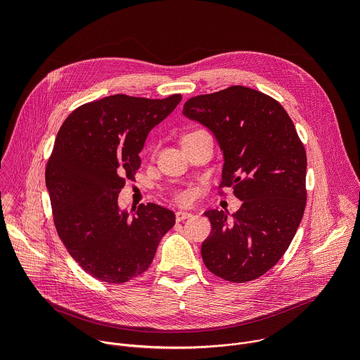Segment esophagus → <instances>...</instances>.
Returning <instances> with one entry per match:
<instances>
[{"instance_id": "esophagus-1", "label": "esophagus", "mask_w": 360, "mask_h": 360, "mask_svg": "<svg viewBox=\"0 0 360 360\" xmlns=\"http://www.w3.org/2000/svg\"><path fill=\"white\" fill-rule=\"evenodd\" d=\"M191 217H192V214H191V212H186V211H178L176 215H175V218H176L178 222H179V221H184V219H188V218H191Z\"/></svg>"}]
</instances>
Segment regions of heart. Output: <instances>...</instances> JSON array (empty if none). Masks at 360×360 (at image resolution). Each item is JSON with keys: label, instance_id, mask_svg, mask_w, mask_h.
I'll return each instance as SVG.
<instances>
[{"label": "heart", "instance_id": "obj_1", "mask_svg": "<svg viewBox=\"0 0 360 360\" xmlns=\"http://www.w3.org/2000/svg\"><path fill=\"white\" fill-rule=\"evenodd\" d=\"M188 199H189V195H188L186 192H184V193L179 195V200H181V202H186Z\"/></svg>", "mask_w": 360, "mask_h": 360}]
</instances>
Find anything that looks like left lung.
<instances>
[{
  "label": "left lung",
  "mask_w": 360,
  "mask_h": 360,
  "mask_svg": "<svg viewBox=\"0 0 360 360\" xmlns=\"http://www.w3.org/2000/svg\"><path fill=\"white\" fill-rule=\"evenodd\" d=\"M182 114L207 127L224 153L221 186L240 208L205 212L212 225L200 253L205 266L229 282L266 274L289 248L306 205V152L274 98L233 85L188 99Z\"/></svg>",
  "instance_id": "8db88e82"
}]
</instances>
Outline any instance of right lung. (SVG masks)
<instances>
[{
    "mask_svg": "<svg viewBox=\"0 0 360 360\" xmlns=\"http://www.w3.org/2000/svg\"><path fill=\"white\" fill-rule=\"evenodd\" d=\"M181 99L105 96L77 108L58 131L45 169L54 224L74 261L102 282L142 275L175 225V214L157 203L121 210L118 195L141 165L149 131Z\"/></svg>",
    "mask_w": 360,
    "mask_h": 360,
    "instance_id": "obj_1",
    "label": "right lung"
}]
</instances>
